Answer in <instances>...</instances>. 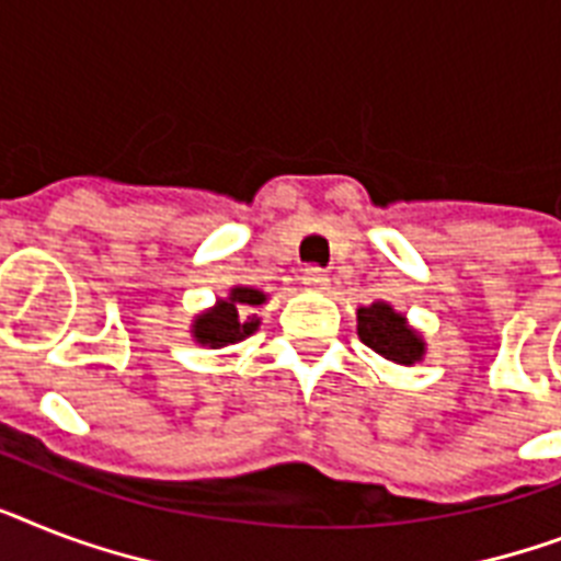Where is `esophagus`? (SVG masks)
<instances>
[{
	"mask_svg": "<svg viewBox=\"0 0 561 561\" xmlns=\"http://www.w3.org/2000/svg\"><path fill=\"white\" fill-rule=\"evenodd\" d=\"M302 285L305 288H325L328 285V276L320 271V267H308L302 276Z\"/></svg>",
	"mask_w": 561,
	"mask_h": 561,
	"instance_id": "34e87169",
	"label": "esophagus"
}]
</instances>
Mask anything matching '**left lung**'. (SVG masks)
Segmentation results:
<instances>
[{
  "mask_svg": "<svg viewBox=\"0 0 561 561\" xmlns=\"http://www.w3.org/2000/svg\"><path fill=\"white\" fill-rule=\"evenodd\" d=\"M357 336L371 352L398 366H414L426 357V340L421 331L409 325L407 313L394 311L383 299L357 308Z\"/></svg>",
  "mask_w": 561,
  "mask_h": 561,
  "instance_id": "1",
  "label": "left lung"
}]
</instances>
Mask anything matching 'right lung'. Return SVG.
<instances>
[{
    "instance_id": "1",
    "label": "right lung",
    "mask_w": 561,
    "mask_h": 561,
    "mask_svg": "<svg viewBox=\"0 0 561 561\" xmlns=\"http://www.w3.org/2000/svg\"><path fill=\"white\" fill-rule=\"evenodd\" d=\"M267 302V294L250 285H233L225 299H216L213 308L195 313L190 334L193 343L204 348H225V345L241 343L244 336L256 334L262 320L256 317V308Z\"/></svg>"
}]
</instances>
